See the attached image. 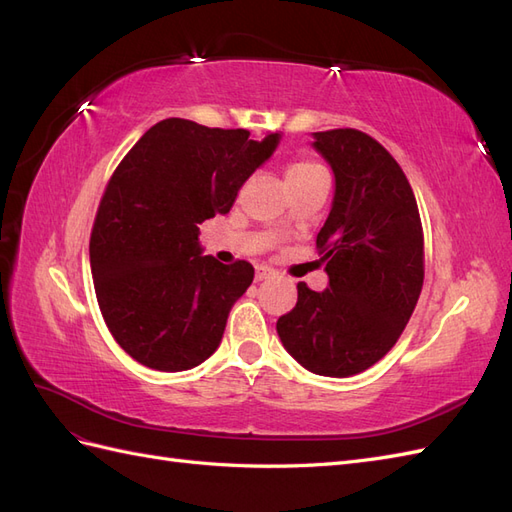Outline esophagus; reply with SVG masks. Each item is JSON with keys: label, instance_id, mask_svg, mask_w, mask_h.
<instances>
[{"label": "esophagus", "instance_id": "1", "mask_svg": "<svg viewBox=\"0 0 512 512\" xmlns=\"http://www.w3.org/2000/svg\"><path fill=\"white\" fill-rule=\"evenodd\" d=\"M275 275V269L267 267V265H256V282H262V280H269V277Z\"/></svg>", "mask_w": 512, "mask_h": 512}]
</instances>
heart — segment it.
<instances>
[{"label": "heart", "instance_id": "heart-1", "mask_svg": "<svg viewBox=\"0 0 512 512\" xmlns=\"http://www.w3.org/2000/svg\"><path fill=\"white\" fill-rule=\"evenodd\" d=\"M324 170L322 166H318L312 160H294L290 162V166L286 168V183H299V181H307L316 175H322Z\"/></svg>", "mask_w": 512, "mask_h": 512}]
</instances>
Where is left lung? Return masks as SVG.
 Returning a JSON list of instances; mask_svg holds the SVG:
<instances>
[{"instance_id": "left-lung-1", "label": "left lung", "mask_w": 512, "mask_h": 512, "mask_svg": "<svg viewBox=\"0 0 512 512\" xmlns=\"http://www.w3.org/2000/svg\"><path fill=\"white\" fill-rule=\"evenodd\" d=\"M312 138L335 179L316 237L329 286L299 282L277 335L307 371L348 378L378 363L406 329L423 288V228L404 170L378 141L352 128Z\"/></svg>"}]
</instances>
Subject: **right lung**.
<instances>
[{
    "mask_svg": "<svg viewBox=\"0 0 512 512\" xmlns=\"http://www.w3.org/2000/svg\"><path fill=\"white\" fill-rule=\"evenodd\" d=\"M280 141L277 132L252 141L247 130L173 117L149 128L117 166L89 262L106 327L134 361L185 371L218 350L254 267L203 256L198 224L230 211Z\"/></svg>",
    "mask_w": 512,
    "mask_h": 512,
    "instance_id": "add662e5",
    "label": "right lung"
}]
</instances>
